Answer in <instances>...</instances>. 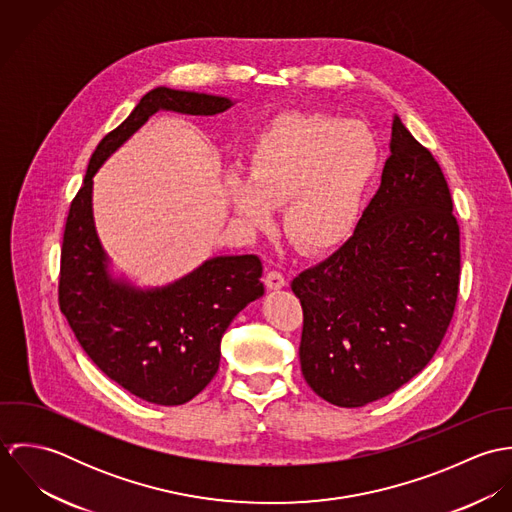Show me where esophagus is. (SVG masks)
Here are the masks:
<instances>
[{
    "label": "esophagus",
    "mask_w": 512,
    "mask_h": 512,
    "mask_svg": "<svg viewBox=\"0 0 512 512\" xmlns=\"http://www.w3.org/2000/svg\"><path fill=\"white\" fill-rule=\"evenodd\" d=\"M264 284H266V288L272 292H276V290H282V288H286L288 286V282H286V278H284V274H280V272H268L266 274V280H264Z\"/></svg>",
    "instance_id": "1"
}]
</instances>
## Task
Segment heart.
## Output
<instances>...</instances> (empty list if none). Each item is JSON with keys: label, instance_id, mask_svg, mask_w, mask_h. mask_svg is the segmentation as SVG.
Instances as JSON below:
<instances>
[{"label": "heart", "instance_id": "heart-1", "mask_svg": "<svg viewBox=\"0 0 512 512\" xmlns=\"http://www.w3.org/2000/svg\"><path fill=\"white\" fill-rule=\"evenodd\" d=\"M378 161V142L365 122L280 114L248 149L246 177H226V195L254 230L270 226L272 207L284 205V234L305 254H325L355 232Z\"/></svg>", "mask_w": 512, "mask_h": 512}]
</instances>
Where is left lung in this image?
<instances>
[{
    "label": "left lung",
    "mask_w": 512,
    "mask_h": 512,
    "mask_svg": "<svg viewBox=\"0 0 512 512\" xmlns=\"http://www.w3.org/2000/svg\"><path fill=\"white\" fill-rule=\"evenodd\" d=\"M459 288V226L434 155L394 114L390 157L355 234L292 290L299 363L323 400L361 408L432 361Z\"/></svg>",
    "instance_id": "1"
}]
</instances>
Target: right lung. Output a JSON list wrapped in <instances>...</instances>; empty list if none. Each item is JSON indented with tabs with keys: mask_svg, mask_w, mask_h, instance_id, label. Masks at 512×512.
<instances>
[{
	"mask_svg": "<svg viewBox=\"0 0 512 512\" xmlns=\"http://www.w3.org/2000/svg\"><path fill=\"white\" fill-rule=\"evenodd\" d=\"M234 104L207 92L149 90L92 153L65 226L59 303L74 337L108 378L157 406L185 404L213 380L224 331L264 295L262 262L254 254L213 256L175 282L138 286L114 270L100 242L94 175L159 110L215 116Z\"/></svg>",
	"mask_w": 512,
	"mask_h": 512,
	"instance_id": "right-lung-1",
	"label": "right lung"
}]
</instances>
